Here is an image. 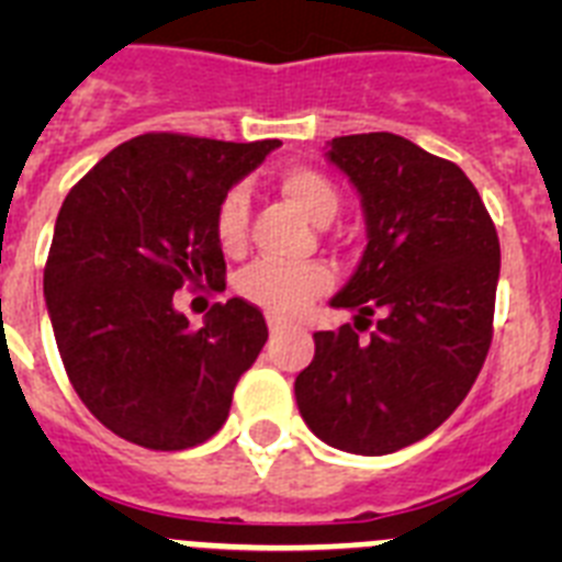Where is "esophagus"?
<instances>
[{
  "label": "esophagus",
  "instance_id": "1",
  "mask_svg": "<svg viewBox=\"0 0 562 562\" xmlns=\"http://www.w3.org/2000/svg\"><path fill=\"white\" fill-rule=\"evenodd\" d=\"M267 326H270V335H272V337L281 335V331L286 329L284 321H281V317H276V315H267Z\"/></svg>",
  "mask_w": 562,
  "mask_h": 562
}]
</instances>
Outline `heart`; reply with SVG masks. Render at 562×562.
Here are the masks:
<instances>
[{
    "mask_svg": "<svg viewBox=\"0 0 562 562\" xmlns=\"http://www.w3.org/2000/svg\"><path fill=\"white\" fill-rule=\"evenodd\" d=\"M278 186L286 200L317 225H326L340 205L335 186L312 168H286ZM247 222H250V193L245 186H233L216 207V238L227 252L245 245ZM329 284L331 272L321 261H310V265L256 261L238 276V292L247 301L281 317H292L306 310L312 297L329 290Z\"/></svg>",
    "mask_w": 562,
    "mask_h": 562,
    "instance_id": "obj_1",
    "label": "heart"
}]
</instances>
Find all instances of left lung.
<instances>
[{"mask_svg": "<svg viewBox=\"0 0 562 562\" xmlns=\"http://www.w3.org/2000/svg\"><path fill=\"white\" fill-rule=\"evenodd\" d=\"M326 160L360 193V265L329 304L378 326L317 331L295 376L297 411L337 450L385 456L434 434L475 376L493 340L501 247L479 191L456 162L400 134L335 137ZM363 326L360 327L359 324Z\"/></svg>", "mask_w": 562, "mask_h": 562, "instance_id": "obj_1", "label": "left lung"}]
</instances>
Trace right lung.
<instances>
[{
	"instance_id": "obj_1",
	"label": "right lung",
	"mask_w": 562,
	"mask_h": 562,
	"mask_svg": "<svg viewBox=\"0 0 562 562\" xmlns=\"http://www.w3.org/2000/svg\"><path fill=\"white\" fill-rule=\"evenodd\" d=\"M278 146L140 134L67 193L44 267L49 324L76 394L121 439L186 450L225 425L265 315L231 297L193 329L173 292L225 286L216 207Z\"/></svg>"
}]
</instances>
